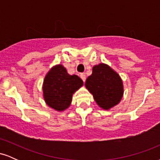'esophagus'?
Returning a JSON list of instances; mask_svg holds the SVG:
<instances>
[{"label":"esophagus","mask_w":160,"mask_h":160,"mask_svg":"<svg viewBox=\"0 0 160 160\" xmlns=\"http://www.w3.org/2000/svg\"><path fill=\"white\" fill-rule=\"evenodd\" d=\"M80 78L82 79V81L85 82V81H86V74H80Z\"/></svg>","instance_id":"esophagus-1"}]
</instances>
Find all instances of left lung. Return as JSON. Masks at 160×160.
<instances>
[{"label":"left lung","mask_w":160,"mask_h":160,"mask_svg":"<svg viewBox=\"0 0 160 160\" xmlns=\"http://www.w3.org/2000/svg\"><path fill=\"white\" fill-rule=\"evenodd\" d=\"M85 86L92 94L96 103L105 110L117 105L123 94L120 76L104 64L93 67L92 74L88 77Z\"/></svg>","instance_id":"8db88e82"}]
</instances>
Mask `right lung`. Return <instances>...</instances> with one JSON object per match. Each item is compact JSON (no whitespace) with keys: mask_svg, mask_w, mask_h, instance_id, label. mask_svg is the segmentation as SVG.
I'll return each mask as SVG.
<instances>
[{"mask_svg":"<svg viewBox=\"0 0 160 160\" xmlns=\"http://www.w3.org/2000/svg\"><path fill=\"white\" fill-rule=\"evenodd\" d=\"M83 82L77 75H70L63 66L53 67L45 77L43 91L45 102L56 111H64L71 104L72 95Z\"/></svg>","mask_w":160,"mask_h":160,"instance_id":"obj_1","label":"right lung"}]
</instances>
